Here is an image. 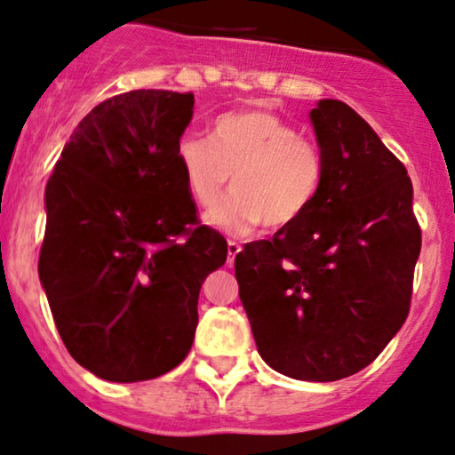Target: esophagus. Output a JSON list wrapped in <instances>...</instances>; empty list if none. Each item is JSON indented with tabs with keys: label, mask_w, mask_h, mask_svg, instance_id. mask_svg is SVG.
Wrapping results in <instances>:
<instances>
[{
	"label": "esophagus",
	"mask_w": 455,
	"mask_h": 455,
	"mask_svg": "<svg viewBox=\"0 0 455 455\" xmlns=\"http://www.w3.org/2000/svg\"><path fill=\"white\" fill-rule=\"evenodd\" d=\"M227 251H228V264H231L235 260V256H237L241 251V245L237 243V241H228Z\"/></svg>",
	"instance_id": "esophagus-1"
}]
</instances>
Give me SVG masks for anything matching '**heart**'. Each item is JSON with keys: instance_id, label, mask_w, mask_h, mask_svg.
I'll return each mask as SVG.
<instances>
[{"instance_id": "heart-1", "label": "heart", "mask_w": 455, "mask_h": 455, "mask_svg": "<svg viewBox=\"0 0 455 455\" xmlns=\"http://www.w3.org/2000/svg\"><path fill=\"white\" fill-rule=\"evenodd\" d=\"M187 191L208 208L233 174L235 191L204 214V222L227 235L264 227H291L313 208L323 188L317 145L268 111L227 113L210 138L187 134L176 148Z\"/></svg>"}]
</instances>
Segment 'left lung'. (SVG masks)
Instances as JSON below:
<instances>
[{"instance_id": "obj_1", "label": "left lung", "mask_w": 455, "mask_h": 455, "mask_svg": "<svg viewBox=\"0 0 455 455\" xmlns=\"http://www.w3.org/2000/svg\"><path fill=\"white\" fill-rule=\"evenodd\" d=\"M323 159L319 199L273 239L247 243L235 277L258 353L283 376L361 371L410 313L422 235L405 165L340 100L308 113Z\"/></svg>"}]
</instances>
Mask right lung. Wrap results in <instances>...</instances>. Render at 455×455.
<instances>
[{
  "mask_svg": "<svg viewBox=\"0 0 455 455\" xmlns=\"http://www.w3.org/2000/svg\"><path fill=\"white\" fill-rule=\"evenodd\" d=\"M193 105L168 90L100 102L45 185L39 281L67 350L102 380H153L182 363L201 283L227 260L220 233L188 228L197 210L176 148Z\"/></svg>",
  "mask_w": 455,
  "mask_h": 455,
  "instance_id": "add662e5",
  "label": "right lung"
}]
</instances>
